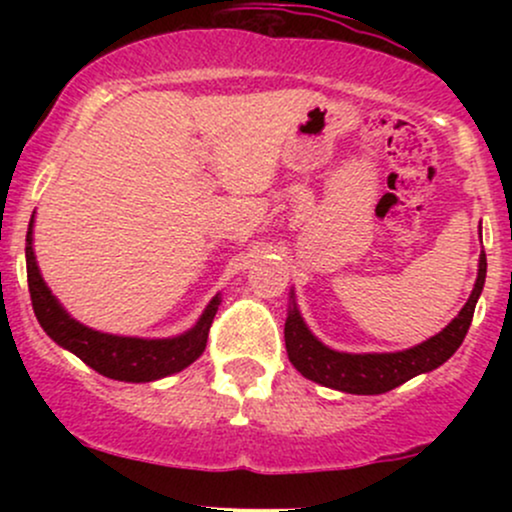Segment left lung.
Returning <instances> with one entry per match:
<instances>
[{
    "mask_svg": "<svg viewBox=\"0 0 512 512\" xmlns=\"http://www.w3.org/2000/svg\"><path fill=\"white\" fill-rule=\"evenodd\" d=\"M484 281L486 255L481 252L477 284H474L472 296L464 303L460 315L443 332H438L436 337L426 339L424 344L411 346L407 351H395V354H344V351L330 349V346L322 344L308 330L301 313H298L296 301H291V310L284 327L289 361L305 378L332 387V390L349 392V395H383V392H390L402 383H407L414 375L443 366L460 349L464 334L472 325L474 308H477Z\"/></svg>",
    "mask_w": 512,
    "mask_h": 512,
    "instance_id": "8db88e82",
    "label": "left lung"
}]
</instances>
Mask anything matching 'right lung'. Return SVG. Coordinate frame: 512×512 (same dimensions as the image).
Wrapping results in <instances>:
<instances>
[{
    "instance_id": "obj_1",
    "label": "right lung",
    "mask_w": 512,
    "mask_h": 512,
    "mask_svg": "<svg viewBox=\"0 0 512 512\" xmlns=\"http://www.w3.org/2000/svg\"><path fill=\"white\" fill-rule=\"evenodd\" d=\"M26 272L35 317H38L40 327L48 332L52 342L72 351L96 373L105 375V378L122 380V383H151V380L180 373L182 368L197 361L202 356L204 346H207L209 327L221 303L219 293H216L204 308L197 325L185 334L170 339L117 337V334L91 330V327L76 322L62 308L60 301L52 296L48 284L43 281V276H40L33 252V219L28 223L26 233Z\"/></svg>"
}]
</instances>
